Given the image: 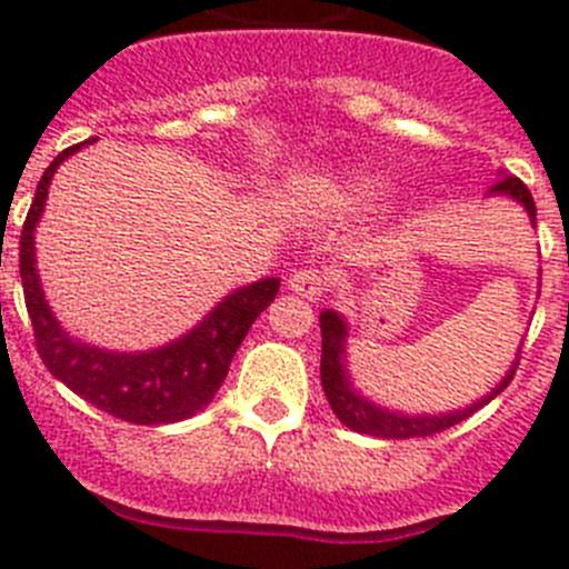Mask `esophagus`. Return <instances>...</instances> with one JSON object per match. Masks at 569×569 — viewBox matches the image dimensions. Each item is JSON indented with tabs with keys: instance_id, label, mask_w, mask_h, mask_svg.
<instances>
[{
	"instance_id": "obj_1",
	"label": "esophagus",
	"mask_w": 569,
	"mask_h": 569,
	"mask_svg": "<svg viewBox=\"0 0 569 569\" xmlns=\"http://www.w3.org/2000/svg\"><path fill=\"white\" fill-rule=\"evenodd\" d=\"M288 288L293 290L296 296H301V299H319V296L325 293V288H328V276L316 268L296 270V273H290Z\"/></svg>"
}]
</instances>
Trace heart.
<instances>
[{
    "label": "heart",
    "instance_id": "obj_1",
    "mask_svg": "<svg viewBox=\"0 0 569 569\" xmlns=\"http://www.w3.org/2000/svg\"><path fill=\"white\" fill-rule=\"evenodd\" d=\"M293 193L313 199L333 208H359V204L376 202L385 193V182L373 173L347 170L336 176H296Z\"/></svg>",
    "mask_w": 569,
    "mask_h": 569
}]
</instances>
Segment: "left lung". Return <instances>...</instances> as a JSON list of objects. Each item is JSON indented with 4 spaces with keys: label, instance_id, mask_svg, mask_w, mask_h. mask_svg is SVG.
I'll use <instances>...</instances> for the list:
<instances>
[{
    "label": "left lung",
    "instance_id": "obj_1",
    "mask_svg": "<svg viewBox=\"0 0 569 569\" xmlns=\"http://www.w3.org/2000/svg\"><path fill=\"white\" fill-rule=\"evenodd\" d=\"M490 196H499V199H512L516 204H521L530 219V224H536V202H532L530 190L516 179V176L499 173V182L487 190V199ZM321 325V387H325V396H328L330 407H333L336 419L345 427L356 430V433L376 436V439H421V436H433L447 430V427L459 425L467 416H472L479 407H485L487 401H492L496 396L510 385L516 367H519V353L521 345L516 350V359L507 367V373L501 376V381L492 387L490 393H485L481 399H476L472 405L453 407V410H445V413H407V410H396V407H387L373 401L370 396H365L356 387L353 373H350V365H347V339H350V325H347L345 316L333 308H325L319 316Z\"/></svg>",
    "mask_w": 569,
    "mask_h": 569
}]
</instances>
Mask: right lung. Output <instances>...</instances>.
Listing matches in <instances>:
<instances>
[{"instance_id":"1","label":"right lung","mask_w":569,"mask_h":569,"mask_svg":"<svg viewBox=\"0 0 569 569\" xmlns=\"http://www.w3.org/2000/svg\"><path fill=\"white\" fill-rule=\"evenodd\" d=\"M97 139L68 148L48 164L37 184L19 241V273L24 305L37 333L44 367L93 407L130 425H170L196 416L213 401L228 376L230 359L248 336L250 325L279 293V276L250 281L230 290L196 321L188 333L148 350H108L68 333L44 296L37 268V228L42 222L53 173L64 159Z\"/></svg>"}]
</instances>
